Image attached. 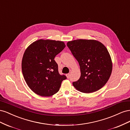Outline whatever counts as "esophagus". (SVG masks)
Here are the masks:
<instances>
[{"label": "esophagus", "instance_id": "esophagus-1", "mask_svg": "<svg viewBox=\"0 0 130 130\" xmlns=\"http://www.w3.org/2000/svg\"><path fill=\"white\" fill-rule=\"evenodd\" d=\"M66 76H67V77L68 78L69 77V76H70V74H66Z\"/></svg>", "mask_w": 130, "mask_h": 130}]
</instances>
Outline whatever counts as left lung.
<instances>
[{"label": "left lung", "mask_w": 130, "mask_h": 130, "mask_svg": "<svg viewBox=\"0 0 130 130\" xmlns=\"http://www.w3.org/2000/svg\"><path fill=\"white\" fill-rule=\"evenodd\" d=\"M67 45L80 65L81 76L73 82L79 91L96 92L107 83L112 70V63L107 49L99 41L77 40L68 42Z\"/></svg>", "instance_id": "left-lung-1"}]
</instances>
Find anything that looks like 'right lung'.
<instances>
[{
	"label": "right lung",
	"mask_w": 130,
	"mask_h": 130,
	"mask_svg": "<svg viewBox=\"0 0 130 130\" xmlns=\"http://www.w3.org/2000/svg\"><path fill=\"white\" fill-rule=\"evenodd\" d=\"M63 42L40 40L25 51L22 62L23 76L32 91L42 96H50L60 89L64 75L58 73L55 56L64 49Z\"/></svg>",
	"instance_id": "add662e5"
}]
</instances>
